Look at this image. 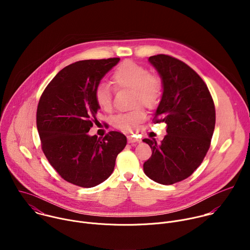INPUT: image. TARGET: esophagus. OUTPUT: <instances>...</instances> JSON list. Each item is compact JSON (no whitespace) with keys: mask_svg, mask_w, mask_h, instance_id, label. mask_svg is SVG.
Instances as JSON below:
<instances>
[{"mask_svg":"<svg viewBox=\"0 0 250 250\" xmlns=\"http://www.w3.org/2000/svg\"><path fill=\"white\" fill-rule=\"evenodd\" d=\"M127 141H128V144H135V142H139L140 139L129 135V136H127Z\"/></svg>","mask_w":250,"mask_h":250,"instance_id":"34e87169","label":"esophagus"}]
</instances>
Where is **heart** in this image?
Segmentation results:
<instances>
[{
	"instance_id": "b5f03b06",
	"label": "heart",
	"mask_w": 250,
	"mask_h": 250,
	"mask_svg": "<svg viewBox=\"0 0 250 250\" xmlns=\"http://www.w3.org/2000/svg\"><path fill=\"white\" fill-rule=\"evenodd\" d=\"M112 79L117 88H127L133 91L134 105L139 104L146 108H151L157 103L161 95L162 84L160 79L155 75L149 74L146 68L131 60L124 61L115 70ZM94 98L102 110H111L112 91L108 84H98L94 91ZM145 120L146 113L140 109H136L116 116L114 124L121 129L129 131Z\"/></svg>"
}]
</instances>
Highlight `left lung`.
<instances>
[{"instance_id":"8db88e82","label":"left lung","mask_w":250,"mask_h":250,"mask_svg":"<svg viewBox=\"0 0 250 250\" xmlns=\"http://www.w3.org/2000/svg\"><path fill=\"white\" fill-rule=\"evenodd\" d=\"M162 82V97L154 114L155 123H165L166 132L157 144L144 141L152 150L144 171L151 180L171 185L180 182L201 165L215 129L216 110L202 78L187 64L158 54L148 58Z\"/></svg>"}]
</instances>
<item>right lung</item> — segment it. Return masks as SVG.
<instances>
[{
	"label": "right lung",
	"instance_id": "obj_1",
	"mask_svg": "<svg viewBox=\"0 0 250 250\" xmlns=\"http://www.w3.org/2000/svg\"><path fill=\"white\" fill-rule=\"evenodd\" d=\"M120 58L82 60L63 68L43 91L37 111L42 147L50 165L69 183L92 188L108 179L126 137L110 131L89 135L100 106L94 91Z\"/></svg>",
	"mask_w": 250,
	"mask_h": 250
}]
</instances>
